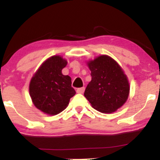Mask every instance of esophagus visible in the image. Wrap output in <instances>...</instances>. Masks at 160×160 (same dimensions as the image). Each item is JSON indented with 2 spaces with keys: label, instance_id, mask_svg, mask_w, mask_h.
Returning <instances> with one entry per match:
<instances>
[{
  "label": "esophagus",
  "instance_id": "1",
  "mask_svg": "<svg viewBox=\"0 0 160 160\" xmlns=\"http://www.w3.org/2000/svg\"><path fill=\"white\" fill-rule=\"evenodd\" d=\"M84 91H85V87L78 88V89H77V92H78V93H80V94H82V93H83Z\"/></svg>",
  "mask_w": 160,
  "mask_h": 160
}]
</instances>
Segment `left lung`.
Returning <instances> with one entry per match:
<instances>
[{
	"instance_id": "8db88e82",
	"label": "left lung",
	"mask_w": 160,
	"mask_h": 160,
	"mask_svg": "<svg viewBox=\"0 0 160 160\" xmlns=\"http://www.w3.org/2000/svg\"><path fill=\"white\" fill-rule=\"evenodd\" d=\"M92 80L84 96L102 113H112L127 100L129 84L120 66L108 56H101L88 63Z\"/></svg>"
}]
</instances>
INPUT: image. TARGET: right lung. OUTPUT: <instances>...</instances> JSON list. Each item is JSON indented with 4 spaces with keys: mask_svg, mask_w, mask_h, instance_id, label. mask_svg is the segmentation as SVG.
I'll return each instance as SVG.
<instances>
[{
    "mask_svg": "<svg viewBox=\"0 0 160 160\" xmlns=\"http://www.w3.org/2000/svg\"><path fill=\"white\" fill-rule=\"evenodd\" d=\"M67 61L55 56L43 62L31 80V98L37 108L49 115H56L65 109L70 98L76 94L71 86V78L63 75L62 70Z\"/></svg>",
    "mask_w": 160,
    "mask_h": 160,
    "instance_id": "1",
    "label": "right lung"
}]
</instances>
